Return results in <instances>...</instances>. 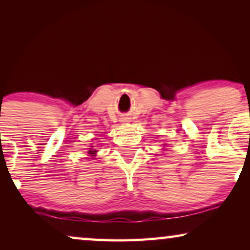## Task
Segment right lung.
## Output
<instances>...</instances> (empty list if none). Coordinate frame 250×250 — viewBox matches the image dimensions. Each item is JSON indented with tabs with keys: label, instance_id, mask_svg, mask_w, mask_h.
<instances>
[{
	"label": "right lung",
	"instance_id": "right-lung-1",
	"mask_svg": "<svg viewBox=\"0 0 250 250\" xmlns=\"http://www.w3.org/2000/svg\"><path fill=\"white\" fill-rule=\"evenodd\" d=\"M88 152H90V155H94V152H95V150H94V151H92V150H90V151H88Z\"/></svg>",
	"mask_w": 250,
	"mask_h": 250
}]
</instances>
